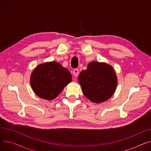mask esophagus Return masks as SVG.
Wrapping results in <instances>:
<instances>
[{
    "instance_id": "obj_1",
    "label": "esophagus",
    "mask_w": 151,
    "mask_h": 151,
    "mask_svg": "<svg viewBox=\"0 0 151 151\" xmlns=\"http://www.w3.org/2000/svg\"><path fill=\"white\" fill-rule=\"evenodd\" d=\"M78 69H77V68H76V69H74V70H73V74H74V76H75V77H77L78 76Z\"/></svg>"
}]
</instances>
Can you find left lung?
Here are the masks:
<instances>
[{"mask_svg":"<svg viewBox=\"0 0 151 151\" xmlns=\"http://www.w3.org/2000/svg\"><path fill=\"white\" fill-rule=\"evenodd\" d=\"M85 96L93 102L101 103L113 94L117 85V77L113 68L104 63L94 61L78 78Z\"/></svg>","mask_w":151,"mask_h":151,"instance_id":"8db88e82","label":"left lung"}]
</instances>
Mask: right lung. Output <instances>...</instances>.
Segmentation results:
<instances>
[{"instance_id":"1","label":"right lung","mask_w":151,"mask_h":151,"mask_svg":"<svg viewBox=\"0 0 151 151\" xmlns=\"http://www.w3.org/2000/svg\"><path fill=\"white\" fill-rule=\"evenodd\" d=\"M72 81L69 70L55 61L41 64L34 69L30 84L33 91L42 99L52 100Z\"/></svg>"}]
</instances>
